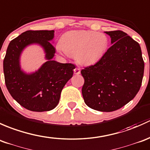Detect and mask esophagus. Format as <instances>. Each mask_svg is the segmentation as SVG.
<instances>
[{
    "label": "esophagus",
    "mask_w": 150,
    "mask_h": 150,
    "mask_svg": "<svg viewBox=\"0 0 150 150\" xmlns=\"http://www.w3.org/2000/svg\"><path fill=\"white\" fill-rule=\"evenodd\" d=\"M74 74L76 75H79L81 72V70H80L79 68H76V69L74 70Z\"/></svg>",
    "instance_id": "obj_1"
}]
</instances>
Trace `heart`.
I'll return each instance as SVG.
<instances>
[{
  "label": "heart",
  "instance_id": "obj_1",
  "mask_svg": "<svg viewBox=\"0 0 150 150\" xmlns=\"http://www.w3.org/2000/svg\"><path fill=\"white\" fill-rule=\"evenodd\" d=\"M108 45L105 34L94 31H75L66 34L60 50L76 58L80 64H93L103 55Z\"/></svg>",
  "mask_w": 150,
  "mask_h": 150
}]
</instances>
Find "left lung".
I'll return each mask as SVG.
<instances>
[{"label":"left lung","mask_w":150,"mask_h":150,"mask_svg":"<svg viewBox=\"0 0 150 150\" xmlns=\"http://www.w3.org/2000/svg\"><path fill=\"white\" fill-rule=\"evenodd\" d=\"M111 45L95 65L81 71L84 79L83 98L90 108L102 112L120 109L141 87L144 63L137 42L120 30L105 32Z\"/></svg>","instance_id":"obj_1"}]
</instances>
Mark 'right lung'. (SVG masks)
I'll return each mask as SVG.
<instances>
[{
    "instance_id": "obj_1",
    "label": "right lung",
    "mask_w": 150,
    "mask_h": 150,
    "mask_svg": "<svg viewBox=\"0 0 150 150\" xmlns=\"http://www.w3.org/2000/svg\"><path fill=\"white\" fill-rule=\"evenodd\" d=\"M54 30H29L13 39L8 46L4 60V72L9 93L24 108L35 112L49 111L58 104L61 91L73 76L75 66L53 61L55 49L51 44ZM40 45L47 61L35 72L21 70L20 57L30 44Z\"/></svg>"
}]
</instances>
